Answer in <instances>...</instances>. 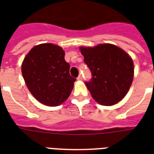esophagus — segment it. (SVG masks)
Wrapping results in <instances>:
<instances>
[{
	"label": "esophagus",
	"instance_id": "obj_1",
	"mask_svg": "<svg viewBox=\"0 0 154 154\" xmlns=\"http://www.w3.org/2000/svg\"><path fill=\"white\" fill-rule=\"evenodd\" d=\"M77 80L78 81H81V80H82V75H79V76H78V77H77Z\"/></svg>",
	"mask_w": 154,
	"mask_h": 154
}]
</instances>
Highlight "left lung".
Instances as JSON below:
<instances>
[{
	"mask_svg": "<svg viewBox=\"0 0 154 154\" xmlns=\"http://www.w3.org/2000/svg\"><path fill=\"white\" fill-rule=\"evenodd\" d=\"M80 50L92 76L89 82H85L91 97L102 106L118 103L132 84V58L123 49L110 44L81 47Z\"/></svg>",
	"mask_w": 154,
	"mask_h": 154,
	"instance_id": "left-lung-1",
	"label": "left lung"
}]
</instances>
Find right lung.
Returning <instances> with one entry per match:
<instances>
[{"label":"right lung","mask_w":154,"mask_h":154,"mask_svg":"<svg viewBox=\"0 0 154 154\" xmlns=\"http://www.w3.org/2000/svg\"><path fill=\"white\" fill-rule=\"evenodd\" d=\"M63 49L53 44L32 48L22 63L21 71L29 91L40 103L57 106L67 100L76 78L69 73Z\"/></svg>","instance_id":"right-lung-1"}]
</instances>
